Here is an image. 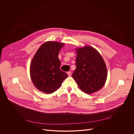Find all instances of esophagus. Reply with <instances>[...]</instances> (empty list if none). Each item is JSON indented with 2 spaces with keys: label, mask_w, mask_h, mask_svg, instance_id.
I'll list each match as a JSON object with an SVG mask.
<instances>
[{
  "label": "esophagus",
  "mask_w": 134,
  "mask_h": 134,
  "mask_svg": "<svg viewBox=\"0 0 134 134\" xmlns=\"http://www.w3.org/2000/svg\"><path fill=\"white\" fill-rule=\"evenodd\" d=\"M67 74H68V75L69 76H70L71 75V71H68V72H67Z\"/></svg>",
  "instance_id": "34e87169"
}]
</instances>
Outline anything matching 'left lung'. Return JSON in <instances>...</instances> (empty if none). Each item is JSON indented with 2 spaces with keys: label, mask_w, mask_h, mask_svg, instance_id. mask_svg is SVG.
<instances>
[{
  "label": "left lung",
  "mask_w": 134,
  "mask_h": 134,
  "mask_svg": "<svg viewBox=\"0 0 134 134\" xmlns=\"http://www.w3.org/2000/svg\"><path fill=\"white\" fill-rule=\"evenodd\" d=\"M76 69L72 76L80 89L92 94L100 90L107 77L105 64L99 52L94 48L85 46L76 49Z\"/></svg>",
  "instance_id": "1"
}]
</instances>
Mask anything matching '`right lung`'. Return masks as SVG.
Masks as SVG:
<instances>
[{
	"label": "right lung",
	"instance_id": "obj_1",
	"mask_svg": "<svg viewBox=\"0 0 134 134\" xmlns=\"http://www.w3.org/2000/svg\"><path fill=\"white\" fill-rule=\"evenodd\" d=\"M64 43L54 41L44 43L36 51L30 65L31 77L34 86L47 94L58 90L68 77L60 68L58 53Z\"/></svg>",
	"mask_w": 134,
	"mask_h": 134
}]
</instances>
